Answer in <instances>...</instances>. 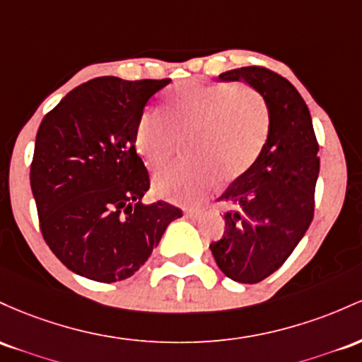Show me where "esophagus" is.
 Instances as JSON below:
<instances>
[{
  "label": "esophagus",
  "mask_w": 362,
  "mask_h": 362,
  "mask_svg": "<svg viewBox=\"0 0 362 362\" xmlns=\"http://www.w3.org/2000/svg\"><path fill=\"white\" fill-rule=\"evenodd\" d=\"M185 215L188 218H198L202 215V210L200 209H186Z\"/></svg>",
  "instance_id": "1"
}]
</instances>
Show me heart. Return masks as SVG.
Here are the masks:
<instances>
[{"mask_svg":"<svg viewBox=\"0 0 362 362\" xmlns=\"http://www.w3.org/2000/svg\"><path fill=\"white\" fill-rule=\"evenodd\" d=\"M267 103L246 85L185 83L165 97L164 115L141 112L135 145L145 165L159 170L169 164L185 140L192 160L162 170L153 192L181 205H197L217 188L221 174L239 176L262 152L269 136Z\"/></svg>","mask_w":362,"mask_h":362,"instance_id":"heart-1","label":"heart"}]
</instances>
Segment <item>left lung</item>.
<instances>
[{"instance_id":"1","label":"left lung","mask_w":362,"mask_h":362,"mask_svg":"<svg viewBox=\"0 0 362 362\" xmlns=\"http://www.w3.org/2000/svg\"><path fill=\"white\" fill-rule=\"evenodd\" d=\"M222 82H245L267 103L270 128L257 160L218 200L226 202V230L210 245L226 277L257 284L289 258L313 221L320 173L310 109L284 76L262 66L221 73Z\"/></svg>"}]
</instances>
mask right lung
Wrapping results in <instances>:
<instances>
[{"label":"right lung","instance_id":"add662e5","mask_svg":"<svg viewBox=\"0 0 362 362\" xmlns=\"http://www.w3.org/2000/svg\"><path fill=\"white\" fill-rule=\"evenodd\" d=\"M170 80L99 76L44 116L30 186L47 246L66 269L97 282L132 277L182 212L141 203L150 180L136 153V123Z\"/></svg>","mask_w":362,"mask_h":362}]
</instances>
